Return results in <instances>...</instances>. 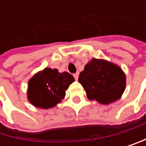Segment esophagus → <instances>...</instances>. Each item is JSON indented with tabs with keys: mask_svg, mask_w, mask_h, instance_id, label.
Instances as JSON below:
<instances>
[{
	"mask_svg": "<svg viewBox=\"0 0 146 146\" xmlns=\"http://www.w3.org/2000/svg\"><path fill=\"white\" fill-rule=\"evenodd\" d=\"M74 79L77 80L78 78H79V72H76V74H74Z\"/></svg>",
	"mask_w": 146,
	"mask_h": 146,
	"instance_id": "obj_1",
	"label": "esophagus"
}]
</instances>
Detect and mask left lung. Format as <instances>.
Masks as SVG:
<instances>
[{
	"mask_svg": "<svg viewBox=\"0 0 146 146\" xmlns=\"http://www.w3.org/2000/svg\"><path fill=\"white\" fill-rule=\"evenodd\" d=\"M126 77L122 69L110 62L93 58L80 74L78 81L89 100L109 104L118 100L125 88Z\"/></svg>",
	"mask_w": 146,
	"mask_h": 146,
	"instance_id": "left-lung-1",
	"label": "left lung"
}]
</instances>
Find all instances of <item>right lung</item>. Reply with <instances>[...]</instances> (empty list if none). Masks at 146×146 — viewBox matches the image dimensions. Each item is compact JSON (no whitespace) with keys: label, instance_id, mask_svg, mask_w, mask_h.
<instances>
[{"label":"right lung","instance_id":"add662e5","mask_svg":"<svg viewBox=\"0 0 146 146\" xmlns=\"http://www.w3.org/2000/svg\"><path fill=\"white\" fill-rule=\"evenodd\" d=\"M74 81L66 72L60 74L57 69L45 68L30 80L28 99L35 107L52 108L65 97L66 90Z\"/></svg>","mask_w":146,"mask_h":146}]
</instances>
